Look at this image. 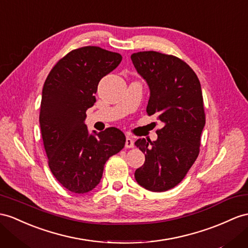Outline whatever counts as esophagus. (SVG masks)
I'll return each instance as SVG.
<instances>
[{"label":"esophagus","instance_id":"esophagus-1","mask_svg":"<svg viewBox=\"0 0 248 248\" xmlns=\"http://www.w3.org/2000/svg\"><path fill=\"white\" fill-rule=\"evenodd\" d=\"M124 147L126 148V149H131V148H133L134 147V140H133V138L132 137H126L125 138V144H124Z\"/></svg>","mask_w":248,"mask_h":248}]
</instances>
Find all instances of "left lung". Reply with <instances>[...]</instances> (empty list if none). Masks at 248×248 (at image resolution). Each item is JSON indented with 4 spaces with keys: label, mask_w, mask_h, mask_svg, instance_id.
<instances>
[{
    "label": "left lung",
    "mask_w": 248,
    "mask_h": 248,
    "mask_svg": "<svg viewBox=\"0 0 248 248\" xmlns=\"http://www.w3.org/2000/svg\"><path fill=\"white\" fill-rule=\"evenodd\" d=\"M131 60L150 89L148 114H157L163 124L155 141H135L145 161L134 176L145 189L166 192L182 181L199 154L205 125L201 85L193 69L176 56L143 51Z\"/></svg>",
    "instance_id": "1"
}]
</instances>
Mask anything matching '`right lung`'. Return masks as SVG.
<instances>
[{
    "instance_id": "obj_1",
    "label": "right lung",
    "mask_w": 248,
    "mask_h": 248,
    "mask_svg": "<svg viewBox=\"0 0 248 248\" xmlns=\"http://www.w3.org/2000/svg\"><path fill=\"white\" fill-rule=\"evenodd\" d=\"M123 56L95 46L72 50L52 68L42 92L40 124L53 176L70 192L85 194L100 182L106 161L122 151L119 129L89 132L86 111L96 101L99 80Z\"/></svg>"
}]
</instances>
